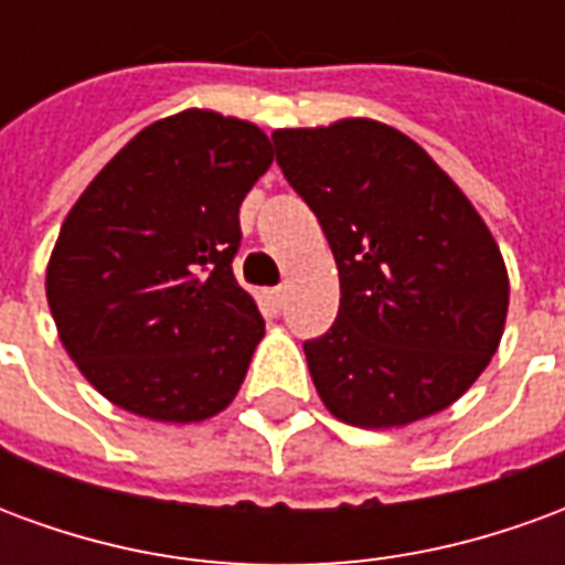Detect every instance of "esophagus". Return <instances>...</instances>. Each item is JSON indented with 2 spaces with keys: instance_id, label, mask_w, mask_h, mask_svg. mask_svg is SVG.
Masks as SVG:
<instances>
[{
  "instance_id": "1",
  "label": "esophagus",
  "mask_w": 565,
  "mask_h": 565,
  "mask_svg": "<svg viewBox=\"0 0 565 565\" xmlns=\"http://www.w3.org/2000/svg\"><path fill=\"white\" fill-rule=\"evenodd\" d=\"M269 299H271V306L281 308V306H284V287H271V290H269Z\"/></svg>"
}]
</instances>
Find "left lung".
Segmentation results:
<instances>
[{
	"label": "left lung",
	"instance_id": "obj_1",
	"mask_svg": "<svg viewBox=\"0 0 565 565\" xmlns=\"http://www.w3.org/2000/svg\"><path fill=\"white\" fill-rule=\"evenodd\" d=\"M271 139L339 266V318L306 342L320 403L360 429L445 412L497 354L509 315L484 217L417 141L372 117Z\"/></svg>",
	"mask_w": 565,
	"mask_h": 565
}]
</instances>
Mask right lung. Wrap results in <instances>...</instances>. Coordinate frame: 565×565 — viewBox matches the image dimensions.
I'll use <instances>...</instances> for the list:
<instances>
[{
    "instance_id": "obj_1",
    "label": "right lung",
    "mask_w": 565,
    "mask_h": 565,
    "mask_svg": "<svg viewBox=\"0 0 565 565\" xmlns=\"http://www.w3.org/2000/svg\"><path fill=\"white\" fill-rule=\"evenodd\" d=\"M269 136L184 108L117 150L60 226L44 271L56 335L108 403L160 424L221 415L266 323L238 287V205Z\"/></svg>"
}]
</instances>
